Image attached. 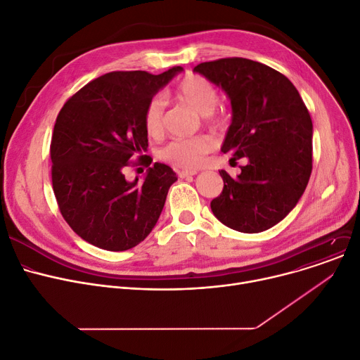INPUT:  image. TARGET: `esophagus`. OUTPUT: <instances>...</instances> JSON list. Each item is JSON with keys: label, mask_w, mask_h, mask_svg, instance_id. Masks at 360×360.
I'll return each mask as SVG.
<instances>
[{"label": "esophagus", "mask_w": 360, "mask_h": 360, "mask_svg": "<svg viewBox=\"0 0 360 360\" xmlns=\"http://www.w3.org/2000/svg\"><path fill=\"white\" fill-rule=\"evenodd\" d=\"M177 174H179L180 179H184V177H188V176H196L198 170H179Z\"/></svg>", "instance_id": "esophagus-1"}]
</instances>
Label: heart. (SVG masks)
I'll return each mask as SVG.
<instances>
[{
  "label": "heart",
  "mask_w": 360,
  "mask_h": 360,
  "mask_svg": "<svg viewBox=\"0 0 360 360\" xmlns=\"http://www.w3.org/2000/svg\"><path fill=\"white\" fill-rule=\"evenodd\" d=\"M173 97L187 104L200 115H205L206 122L214 128H222L226 124V110L218 104V90L212 81L199 74H187L173 90ZM164 110L165 101L161 96H154L148 101L143 110V128L153 138H160L164 134ZM215 148V141L207 135H199L186 139H174L168 142L160 151V158L168 164L180 168H196L205 157Z\"/></svg>",
  "instance_id": "b5f03b06"
}]
</instances>
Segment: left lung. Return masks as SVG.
<instances>
[{"mask_svg":"<svg viewBox=\"0 0 360 360\" xmlns=\"http://www.w3.org/2000/svg\"><path fill=\"white\" fill-rule=\"evenodd\" d=\"M196 72L221 86L232 104L222 145L231 161L247 158L237 179L225 170L222 193L210 202L231 229L262 232L298 203L312 170V122L293 84L279 71L245 58L202 62Z\"/></svg>","mask_w":360,"mask_h":360,"instance_id":"left-lung-1","label":"left lung"}]
</instances>
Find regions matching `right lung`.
<instances>
[{
    "mask_svg": "<svg viewBox=\"0 0 360 360\" xmlns=\"http://www.w3.org/2000/svg\"><path fill=\"white\" fill-rule=\"evenodd\" d=\"M181 70L104 74L62 105L51 141L52 186L60 215L84 241L124 251L155 226L177 180L173 168L155 162L143 182L132 184L122 173L126 166L151 164L142 155L148 148L143 110Z\"/></svg>",
    "mask_w": 360,
    "mask_h": 360,
    "instance_id": "obj_1",
    "label": "right lung"
}]
</instances>
